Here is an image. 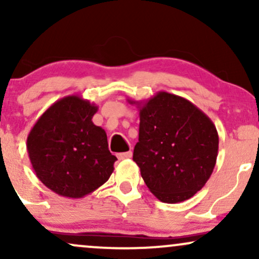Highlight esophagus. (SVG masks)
I'll use <instances>...</instances> for the list:
<instances>
[{"label":"esophagus","instance_id":"obj_1","mask_svg":"<svg viewBox=\"0 0 259 259\" xmlns=\"http://www.w3.org/2000/svg\"><path fill=\"white\" fill-rule=\"evenodd\" d=\"M117 157L119 159H127V158H132L133 157V152L132 151H127V152H123V153H118Z\"/></svg>","mask_w":259,"mask_h":259}]
</instances>
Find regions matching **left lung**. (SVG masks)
<instances>
[{
  "mask_svg": "<svg viewBox=\"0 0 259 259\" xmlns=\"http://www.w3.org/2000/svg\"><path fill=\"white\" fill-rule=\"evenodd\" d=\"M139 108V142L133 159L148 190L164 203L191 198L215 167L219 136L198 107L181 96L159 91Z\"/></svg>",
  "mask_w": 259,
  "mask_h": 259,
  "instance_id": "obj_1",
  "label": "left lung"
}]
</instances>
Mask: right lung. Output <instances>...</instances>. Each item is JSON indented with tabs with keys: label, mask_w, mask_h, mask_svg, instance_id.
<instances>
[{
	"label": "right lung",
	"mask_w": 259,
	"mask_h": 259,
	"mask_svg": "<svg viewBox=\"0 0 259 259\" xmlns=\"http://www.w3.org/2000/svg\"><path fill=\"white\" fill-rule=\"evenodd\" d=\"M99 107L79 95L56 101L38 118L26 140L32 169L45 186L68 198H82L102 186L117 157L107 134L92 123Z\"/></svg>",
	"instance_id": "obj_1"
}]
</instances>
